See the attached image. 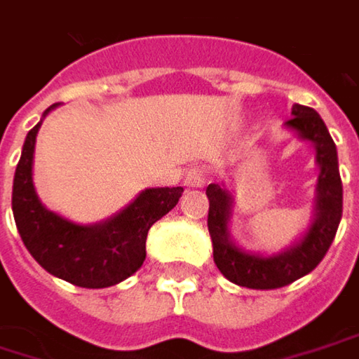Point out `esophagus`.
I'll return each instance as SVG.
<instances>
[{
  "instance_id": "1",
  "label": "esophagus",
  "mask_w": 359,
  "mask_h": 359,
  "mask_svg": "<svg viewBox=\"0 0 359 359\" xmlns=\"http://www.w3.org/2000/svg\"><path fill=\"white\" fill-rule=\"evenodd\" d=\"M182 182H184V187H203V182H205V170L201 168V166H191L187 172H184V177H182Z\"/></svg>"
}]
</instances>
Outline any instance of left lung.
<instances>
[{"label":"left lung","instance_id":"left-lung-1","mask_svg":"<svg viewBox=\"0 0 359 359\" xmlns=\"http://www.w3.org/2000/svg\"><path fill=\"white\" fill-rule=\"evenodd\" d=\"M285 126L315 146V158L319 164L313 222L299 242L272 256L250 254L238 248L229 236V217L233 207L231 193L215 182L207 187V227L213 242V260L229 283L245 288H280L315 270L317 264L325 258L341 222L344 187L337 164V148L323 119L315 109L294 103L292 117Z\"/></svg>","mask_w":359,"mask_h":359}]
</instances>
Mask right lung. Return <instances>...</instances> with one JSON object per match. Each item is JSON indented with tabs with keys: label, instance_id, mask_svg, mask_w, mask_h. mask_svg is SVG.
<instances>
[{
	"label": "right lung",
	"instance_id": "right-lung-1",
	"mask_svg": "<svg viewBox=\"0 0 359 359\" xmlns=\"http://www.w3.org/2000/svg\"><path fill=\"white\" fill-rule=\"evenodd\" d=\"M54 107L56 103L42 119ZM42 119L28 132L13 177L11 211L20 238L34 260L56 278L83 288L117 285L144 264L148 229L179 203L182 187L146 189L107 222H69L46 209L34 189V146Z\"/></svg>",
	"mask_w": 359,
	"mask_h": 359
}]
</instances>
